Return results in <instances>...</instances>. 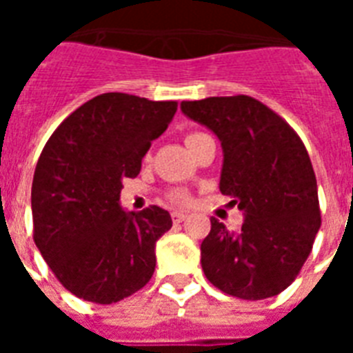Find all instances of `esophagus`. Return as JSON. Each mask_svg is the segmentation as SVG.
<instances>
[{"mask_svg": "<svg viewBox=\"0 0 353 353\" xmlns=\"http://www.w3.org/2000/svg\"><path fill=\"white\" fill-rule=\"evenodd\" d=\"M187 218H188L187 212H179V210L172 212V220H174V223H181V221H185Z\"/></svg>", "mask_w": 353, "mask_h": 353, "instance_id": "34e87169", "label": "esophagus"}]
</instances>
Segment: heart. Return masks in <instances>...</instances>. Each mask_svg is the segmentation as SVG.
<instances>
[{
  "instance_id": "heart-1",
  "label": "heart",
  "mask_w": 353,
  "mask_h": 353,
  "mask_svg": "<svg viewBox=\"0 0 353 353\" xmlns=\"http://www.w3.org/2000/svg\"><path fill=\"white\" fill-rule=\"evenodd\" d=\"M194 135H199L198 132L194 133H188L187 139L194 137ZM185 139V141H187ZM168 199H170L172 203H177V205H185L190 201V194L187 192V190H183V188H174V190H170V194H168Z\"/></svg>"
}]
</instances>
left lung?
Instances as JSON below:
<instances>
[{"instance_id":"obj_1","label":"left lung","mask_w":353,"mask_h":353,"mask_svg":"<svg viewBox=\"0 0 353 353\" xmlns=\"http://www.w3.org/2000/svg\"><path fill=\"white\" fill-rule=\"evenodd\" d=\"M181 110L221 141L220 190L245 214L238 232L210 220L201 243L205 276L243 301L279 295L299 276L321 227L306 146L279 113L252 97L183 101Z\"/></svg>"}]
</instances>
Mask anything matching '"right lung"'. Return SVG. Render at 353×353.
I'll use <instances>...</instances> for the list:
<instances>
[{
  "label": "right lung",
  "instance_id": "1",
  "mask_svg": "<svg viewBox=\"0 0 353 353\" xmlns=\"http://www.w3.org/2000/svg\"><path fill=\"white\" fill-rule=\"evenodd\" d=\"M176 101L102 93L52 132L36 165L32 238L58 282L79 299L113 304L148 284L155 241L170 231L168 210L124 212L122 179L141 172Z\"/></svg>",
  "mask_w": 353,
  "mask_h": 353
}]
</instances>
